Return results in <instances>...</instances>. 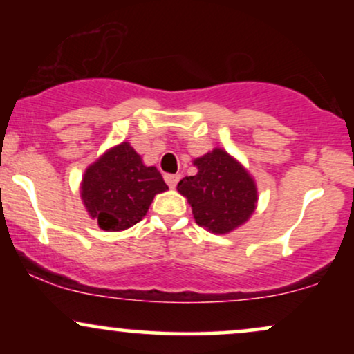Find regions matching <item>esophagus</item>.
I'll return each instance as SVG.
<instances>
[{"mask_svg":"<svg viewBox=\"0 0 354 354\" xmlns=\"http://www.w3.org/2000/svg\"><path fill=\"white\" fill-rule=\"evenodd\" d=\"M165 181L168 183V186H169V188H171V189L176 188L178 181H180V174H166Z\"/></svg>","mask_w":354,"mask_h":354,"instance_id":"obj_1","label":"esophagus"}]
</instances>
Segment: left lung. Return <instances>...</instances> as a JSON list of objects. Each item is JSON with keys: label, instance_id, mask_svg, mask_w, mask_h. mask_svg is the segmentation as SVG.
Listing matches in <instances>:
<instances>
[{"label": "left lung", "instance_id": "obj_1", "mask_svg": "<svg viewBox=\"0 0 354 354\" xmlns=\"http://www.w3.org/2000/svg\"><path fill=\"white\" fill-rule=\"evenodd\" d=\"M194 176L178 183L198 225L214 234H226L245 225L258 205L254 178L234 156L214 148L196 158Z\"/></svg>", "mask_w": 354, "mask_h": 354}]
</instances>
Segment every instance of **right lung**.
I'll return each instance as SVG.
<instances>
[{"label": "right lung", "instance_id": "right-lung-1", "mask_svg": "<svg viewBox=\"0 0 354 354\" xmlns=\"http://www.w3.org/2000/svg\"><path fill=\"white\" fill-rule=\"evenodd\" d=\"M168 189L154 166H146L131 145L104 151L86 168L81 180V200L89 218L104 231H124L140 223L156 194Z\"/></svg>", "mask_w": 354, "mask_h": 354}]
</instances>
